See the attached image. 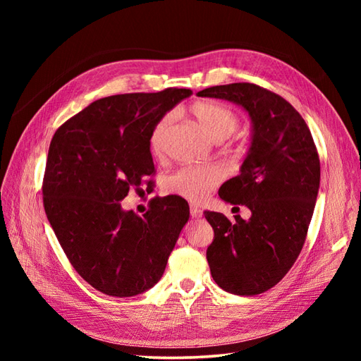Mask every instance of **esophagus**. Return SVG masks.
I'll return each mask as SVG.
<instances>
[{
    "mask_svg": "<svg viewBox=\"0 0 361 361\" xmlns=\"http://www.w3.org/2000/svg\"><path fill=\"white\" fill-rule=\"evenodd\" d=\"M190 214H191V216H192V218H200L203 212H202L200 207H197V206H191V207H190Z\"/></svg>",
    "mask_w": 361,
    "mask_h": 361,
    "instance_id": "34e87169",
    "label": "esophagus"
}]
</instances>
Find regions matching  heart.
<instances>
[{
	"label": "heart",
	"instance_id": "1",
	"mask_svg": "<svg viewBox=\"0 0 361 361\" xmlns=\"http://www.w3.org/2000/svg\"><path fill=\"white\" fill-rule=\"evenodd\" d=\"M190 113L204 133L215 141L231 137L238 128V116L231 108L211 101H200L190 106ZM173 116H162L149 135V147L155 157L166 149ZM223 180V171L216 166H185L173 171L164 180V191L188 202H202Z\"/></svg>",
	"mask_w": 361,
	"mask_h": 361
}]
</instances>
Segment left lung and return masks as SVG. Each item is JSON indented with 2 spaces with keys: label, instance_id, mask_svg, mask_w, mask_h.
<instances>
[{
  "label": "left lung",
  "instance_id": "1",
  "mask_svg": "<svg viewBox=\"0 0 361 361\" xmlns=\"http://www.w3.org/2000/svg\"><path fill=\"white\" fill-rule=\"evenodd\" d=\"M241 105L251 118V146L241 173L218 195L247 206L235 221L206 211L214 241L206 259L215 283L235 295H257L286 276L304 245L321 180L310 129L281 96L250 82L215 85L197 93ZM239 209V207H238Z\"/></svg>",
  "mask_w": 361,
  "mask_h": 361
}]
</instances>
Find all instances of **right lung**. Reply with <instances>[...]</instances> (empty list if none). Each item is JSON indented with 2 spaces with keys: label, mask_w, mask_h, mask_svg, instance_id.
Here are the masks:
<instances>
[{
  "label": "right lung",
  "mask_w": 361,
  "mask_h": 361,
  "mask_svg": "<svg viewBox=\"0 0 361 361\" xmlns=\"http://www.w3.org/2000/svg\"><path fill=\"white\" fill-rule=\"evenodd\" d=\"M191 94L166 89L108 96L51 140L42 187L47 216L75 271L102 293L134 297L155 286L188 221L190 206L178 195L150 203L143 216L120 202L155 173L152 128Z\"/></svg>",
  "instance_id": "add662e5"
}]
</instances>
